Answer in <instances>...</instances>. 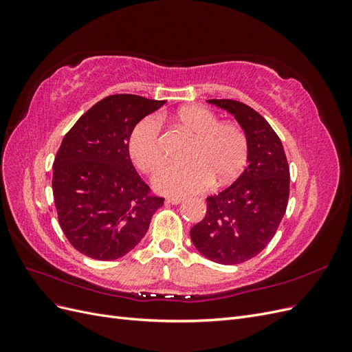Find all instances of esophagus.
Masks as SVG:
<instances>
[{"instance_id": "esophagus-1", "label": "esophagus", "mask_w": 352, "mask_h": 352, "mask_svg": "<svg viewBox=\"0 0 352 352\" xmlns=\"http://www.w3.org/2000/svg\"><path fill=\"white\" fill-rule=\"evenodd\" d=\"M182 201H184L182 198L172 197V198H167V199H166V204H173V206H177V204H180V202H182Z\"/></svg>"}]
</instances>
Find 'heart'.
Returning a JSON list of instances; mask_svg holds the SVG:
<instances>
[{"label": "heart", "mask_w": 352, "mask_h": 352, "mask_svg": "<svg viewBox=\"0 0 352 352\" xmlns=\"http://www.w3.org/2000/svg\"><path fill=\"white\" fill-rule=\"evenodd\" d=\"M176 120L197 135L189 153V164H172L154 176L157 190L166 195L182 197L206 190L212 182L225 185L235 179L248 158V140L239 126L220 123L219 117L201 105H186ZM129 153L135 166L144 173H153L163 164L162 122L146 116L138 122L129 136Z\"/></svg>", "instance_id": "b5f03b06"}]
</instances>
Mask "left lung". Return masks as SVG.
<instances>
[{
  "label": "left lung",
  "instance_id": "8db88e82",
  "mask_svg": "<svg viewBox=\"0 0 352 352\" xmlns=\"http://www.w3.org/2000/svg\"><path fill=\"white\" fill-rule=\"evenodd\" d=\"M235 117L247 135L248 158L229 188L207 198V214L190 229L199 254L219 264H239L274 236L289 198V166L279 136L261 114L235 100H208Z\"/></svg>",
  "mask_w": 352,
  "mask_h": 352
}]
</instances>
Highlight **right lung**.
Returning <instances> with one entry per match:
<instances>
[{"mask_svg":"<svg viewBox=\"0 0 352 352\" xmlns=\"http://www.w3.org/2000/svg\"><path fill=\"white\" fill-rule=\"evenodd\" d=\"M166 101L140 95L105 97L67 132L52 164V194L61 230L87 257L111 261L131 252L164 199L135 170L129 136Z\"/></svg>","mask_w":352,"mask_h":352,"instance_id":"add662e5","label":"right lung"}]
</instances>
